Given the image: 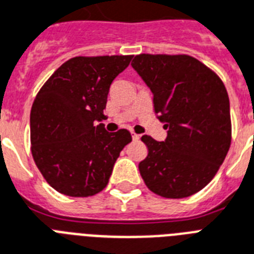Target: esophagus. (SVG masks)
Listing matches in <instances>:
<instances>
[{
    "mask_svg": "<svg viewBox=\"0 0 254 254\" xmlns=\"http://www.w3.org/2000/svg\"><path fill=\"white\" fill-rule=\"evenodd\" d=\"M131 135H132V139H133V140H139V139H140V135H137V133L131 132Z\"/></svg>",
    "mask_w": 254,
    "mask_h": 254,
    "instance_id": "34e87169",
    "label": "esophagus"
}]
</instances>
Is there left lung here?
<instances>
[{
	"label": "left lung",
	"mask_w": 254,
	"mask_h": 254,
	"mask_svg": "<svg viewBox=\"0 0 254 254\" xmlns=\"http://www.w3.org/2000/svg\"><path fill=\"white\" fill-rule=\"evenodd\" d=\"M133 69L153 93L165 141L144 135L148 155L139 162L152 192L180 199L195 194L218 173L232 139L230 99L220 77L189 55L140 54Z\"/></svg>",
	"instance_id": "obj_1"
}]
</instances>
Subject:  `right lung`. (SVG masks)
<instances>
[{"instance_id": "right-lung-1", "label": "right lung", "mask_w": 254, "mask_h": 254, "mask_svg": "<svg viewBox=\"0 0 254 254\" xmlns=\"http://www.w3.org/2000/svg\"><path fill=\"white\" fill-rule=\"evenodd\" d=\"M132 55L76 56L52 73L31 107V153L48 184L64 195L92 196L109 184L119 153L132 140L103 123L107 94Z\"/></svg>"}]
</instances>
